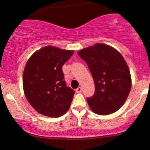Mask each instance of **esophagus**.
Masks as SVG:
<instances>
[{
  "label": "esophagus",
  "instance_id": "esophagus-1",
  "mask_svg": "<svg viewBox=\"0 0 150 150\" xmlns=\"http://www.w3.org/2000/svg\"><path fill=\"white\" fill-rule=\"evenodd\" d=\"M81 92H82V87H77V88L76 89V92L77 93H80Z\"/></svg>",
  "mask_w": 150,
  "mask_h": 150
}]
</instances>
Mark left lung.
<instances>
[{
	"label": "left lung",
	"instance_id": "8db88e82",
	"mask_svg": "<svg viewBox=\"0 0 150 150\" xmlns=\"http://www.w3.org/2000/svg\"><path fill=\"white\" fill-rule=\"evenodd\" d=\"M77 53L88 65L95 84L94 95L87 98L89 107L103 116L116 112L131 89V77L125 59L117 50L104 44H96Z\"/></svg>",
	"mask_w": 150,
	"mask_h": 150
}]
</instances>
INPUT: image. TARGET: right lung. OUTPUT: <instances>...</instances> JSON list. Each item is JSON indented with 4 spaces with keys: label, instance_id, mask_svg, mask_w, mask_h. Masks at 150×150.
I'll return each mask as SVG.
<instances>
[{
    "label": "right lung",
    "instance_id": "add662e5",
    "mask_svg": "<svg viewBox=\"0 0 150 150\" xmlns=\"http://www.w3.org/2000/svg\"><path fill=\"white\" fill-rule=\"evenodd\" d=\"M74 51L47 46L32 54L23 73L27 101L37 112L58 118L69 109L75 91L67 87L62 67Z\"/></svg>",
    "mask_w": 150,
    "mask_h": 150
}]
</instances>
